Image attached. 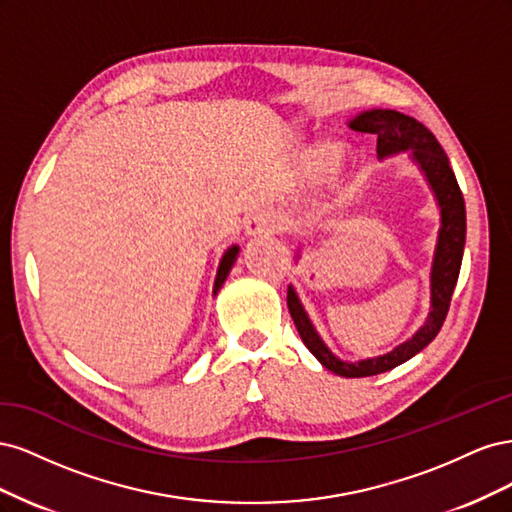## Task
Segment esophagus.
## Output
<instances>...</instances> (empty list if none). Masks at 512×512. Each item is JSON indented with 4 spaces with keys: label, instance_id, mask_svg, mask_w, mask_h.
<instances>
[{
    "label": "esophagus",
    "instance_id": "34e87169",
    "mask_svg": "<svg viewBox=\"0 0 512 512\" xmlns=\"http://www.w3.org/2000/svg\"><path fill=\"white\" fill-rule=\"evenodd\" d=\"M280 230H284V218L275 211H258L245 222V232L250 237L273 235V232H280Z\"/></svg>",
    "mask_w": 512,
    "mask_h": 512
}]
</instances>
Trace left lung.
<instances>
[{
	"label": "left lung",
	"mask_w": 512,
	"mask_h": 512,
	"mask_svg": "<svg viewBox=\"0 0 512 512\" xmlns=\"http://www.w3.org/2000/svg\"><path fill=\"white\" fill-rule=\"evenodd\" d=\"M348 126L354 132L378 136L380 160L395 156L399 151L412 149L410 158L418 168H421V173L425 175L440 207L438 243L431 262L429 316L423 327L418 329L408 342L397 346L395 350L356 363L342 361L322 342V337L314 329V324L309 320L305 307L301 305L297 292H294L292 286H288L286 299L290 316L307 350L337 376L365 378L382 374V371H389L401 363H406L414 354L429 346L433 342V337L440 333L448 314V307H451L453 290L461 269L463 245H466V203H463V194L459 190V183L455 179L451 162H448V156L436 141V136H433L421 121H416L414 117H408L404 113L389 111V108H371V111L356 115ZM297 258H301V250L297 252Z\"/></svg>",
	"instance_id": "1"
}]
</instances>
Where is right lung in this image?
<instances>
[{"label":"right lung","mask_w":512,"mask_h":512,"mask_svg":"<svg viewBox=\"0 0 512 512\" xmlns=\"http://www.w3.org/2000/svg\"><path fill=\"white\" fill-rule=\"evenodd\" d=\"M237 254H239V245H232V247H228V250L224 252V256H222V260H220V267H218V275H215L213 294H218V290H220L222 284L226 282V277H228L232 265H235V260H237Z\"/></svg>","instance_id":"obj_1"}]
</instances>
